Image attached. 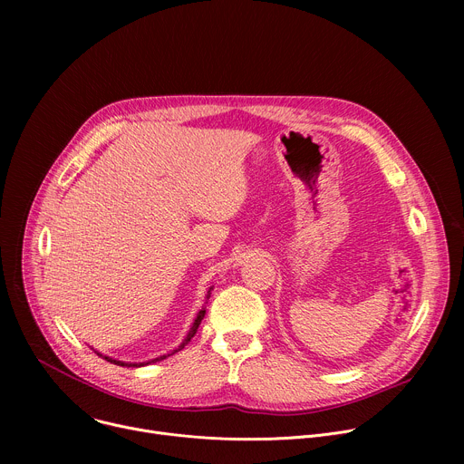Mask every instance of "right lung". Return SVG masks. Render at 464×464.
<instances>
[{"label": "right lung", "mask_w": 464, "mask_h": 464, "mask_svg": "<svg viewBox=\"0 0 464 464\" xmlns=\"http://www.w3.org/2000/svg\"><path fill=\"white\" fill-rule=\"evenodd\" d=\"M211 290H213V286L208 290V295H206V299H209L211 297ZM204 315H206V308H202L200 312L196 314V317H194V321H192V324H190V328H188V333H187V336L183 338V342L172 351V353H169V354H163V356H158V358H154V360H149V362H121V360H115V358H110V356H106V354H102V353H99V351H95L102 360H106V362H110V363H115V365H121V367H145V365H149V363H156V362H161V360H165L167 356H172L174 353H178V351H181L190 340H192V336L196 334V330H198V326H200V323H202V319H204Z\"/></svg>", "instance_id": "obj_1"}]
</instances>
